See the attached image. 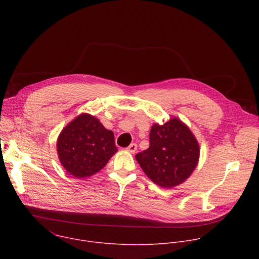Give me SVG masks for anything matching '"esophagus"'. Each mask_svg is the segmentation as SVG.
I'll return each mask as SVG.
<instances>
[{
  "label": "esophagus",
  "mask_w": 259,
  "mask_h": 259,
  "mask_svg": "<svg viewBox=\"0 0 259 259\" xmlns=\"http://www.w3.org/2000/svg\"><path fill=\"white\" fill-rule=\"evenodd\" d=\"M129 153H131V154H134L135 152H136V150H137V144L136 143H131L127 149H126Z\"/></svg>",
  "instance_id": "1"
}]
</instances>
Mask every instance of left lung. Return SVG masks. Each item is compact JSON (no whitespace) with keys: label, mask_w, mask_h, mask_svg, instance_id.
<instances>
[{"label":"left lung","mask_w":259,"mask_h":259,"mask_svg":"<svg viewBox=\"0 0 259 259\" xmlns=\"http://www.w3.org/2000/svg\"><path fill=\"white\" fill-rule=\"evenodd\" d=\"M200 145L191 129L172 117L150 132V147L135 156L143 172L157 186L171 189L186 181L196 169Z\"/></svg>","instance_id":"1"}]
</instances>
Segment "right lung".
Wrapping results in <instances>:
<instances>
[{"mask_svg": "<svg viewBox=\"0 0 259 259\" xmlns=\"http://www.w3.org/2000/svg\"><path fill=\"white\" fill-rule=\"evenodd\" d=\"M56 146L61 165L77 178L94 175L118 152L114 132L87 113L77 116L61 130Z\"/></svg>", "mask_w": 259, "mask_h": 259, "instance_id": "1", "label": "right lung"}]
</instances>
